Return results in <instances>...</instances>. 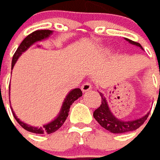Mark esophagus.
I'll list each match as a JSON object with an SVG mask.
<instances>
[{
  "mask_svg": "<svg viewBox=\"0 0 160 160\" xmlns=\"http://www.w3.org/2000/svg\"><path fill=\"white\" fill-rule=\"evenodd\" d=\"M92 87V84L90 82H85V83L81 86V90L83 92H88L91 90Z\"/></svg>",
  "mask_w": 160,
  "mask_h": 160,
  "instance_id": "esophagus-1",
  "label": "esophagus"
}]
</instances>
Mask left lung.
<instances>
[{"mask_svg": "<svg viewBox=\"0 0 160 160\" xmlns=\"http://www.w3.org/2000/svg\"><path fill=\"white\" fill-rule=\"evenodd\" d=\"M127 41L143 49L141 45L138 42L131 41L129 39H127ZM99 95L101 97V104L95 111L93 112V117L101 127L112 133H124V132L136 130L139 127H141L146 120V119L148 118L149 113H147L146 116H144L140 119H132V120H128V121H123V120L118 119L117 118H115L110 111L108 105H107V99L104 97L103 94L99 93Z\"/></svg>", "mask_w": 160, "mask_h": 160, "instance_id": "1", "label": "left lung"}]
</instances>
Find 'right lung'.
I'll use <instances>...</instances> for the list:
<instances>
[{"mask_svg": "<svg viewBox=\"0 0 160 160\" xmlns=\"http://www.w3.org/2000/svg\"><path fill=\"white\" fill-rule=\"evenodd\" d=\"M52 33V31L48 29H42V30H36L34 31L32 33L28 34L27 37L22 41V42L21 43V45L18 47L17 50L15 51L14 56H13V60H12V68H14L15 62L18 60L19 56L22 54L24 51H26L27 49L29 48L30 46L33 44L34 42L36 41H41V40H44L47 37H48L49 35ZM82 96V92L80 90V88H75L72 91L69 92L68 96L66 97V99L64 100V103H63V106L61 107V111L60 112V114L58 115L56 119L53 120L52 122L48 123V125H45L44 127H31V126H28L25 123H23L22 121H21L20 119H18L17 117L14 114V111L13 112V115H14V119H16L20 126L22 127H23L25 130L28 131V132H33V133H38V134H43V133H48V134H50V133H53L54 132H56L60 127H61V126L64 124V122L66 121V119L68 116L69 109H70V107L72 106V104L78 99L80 97Z\"/></svg>", "mask_w": 160, "mask_h": 160, "instance_id": "add662e5", "label": "right lung"}]
</instances>
